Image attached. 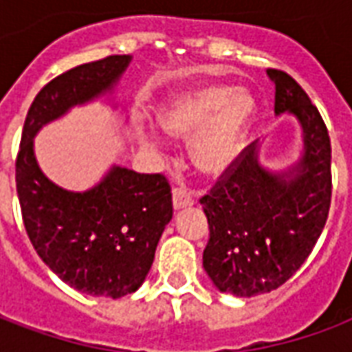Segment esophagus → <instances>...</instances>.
Listing matches in <instances>:
<instances>
[{
    "label": "esophagus",
    "mask_w": 352,
    "mask_h": 352,
    "mask_svg": "<svg viewBox=\"0 0 352 352\" xmlns=\"http://www.w3.org/2000/svg\"><path fill=\"white\" fill-rule=\"evenodd\" d=\"M194 206V198L186 188H173V207L175 211H181L184 207Z\"/></svg>",
    "instance_id": "34e87169"
}]
</instances>
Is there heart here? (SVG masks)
Returning <instances> with one entry per match:
<instances>
[{"label":"heart","mask_w":352,"mask_h":352,"mask_svg":"<svg viewBox=\"0 0 352 352\" xmlns=\"http://www.w3.org/2000/svg\"><path fill=\"white\" fill-rule=\"evenodd\" d=\"M254 115L251 94L221 82L175 94L158 111V124L171 138H194L192 166L199 175L219 179L239 160Z\"/></svg>","instance_id":"1"}]
</instances>
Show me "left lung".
<instances>
[{
	"mask_svg": "<svg viewBox=\"0 0 352 352\" xmlns=\"http://www.w3.org/2000/svg\"><path fill=\"white\" fill-rule=\"evenodd\" d=\"M275 115H294L303 154L287 171L258 162V145L199 199L209 222L204 267L221 292L251 298L279 288L307 260L322 234L332 199V146L309 96L288 73L267 69Z\"/></svg>",
	"mask_w": 352,
	"mask_h": 352,
	"instance_id": "left-lung-1",
	"label": "left lung"
}]
</instances>
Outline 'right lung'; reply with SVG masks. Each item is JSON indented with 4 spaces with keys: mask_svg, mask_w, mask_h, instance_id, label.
<instances>
[{
    "mask_svg": "<svg viewBox=\"0 0 352 352\" xmlns=\"http://www.w3.org/2000/svg\"><path fill=\"white\" fill-rule=\"evenodd\" d=\"M130 62V54H115L45 85L28 111L16 156L20 209L37 254L69 287L113 300L135 292L153 265L173 217L168 179L113 166L90 190H65L39 168L34 138L72 107L109 92Z\"/></svg>",
    "mask_w": 352,
    "mask_h": 352,
    "instance_id": "obj_1",
    "label": "right lung"
}]
</instances>
